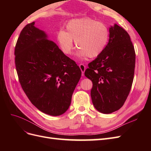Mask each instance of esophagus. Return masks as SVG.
Returning <instances> with one entry per match:
<instances>
[{
	"mask_svg": "<svg viewBox=\"0 0 151 151\" xmlns=\"http://www.w3.org/2000/svg\"><path fill=\"white\" fill-rule=\"evenodd\" d=\"M79 67L82 71V76H84V72L86 70V66L84 64H80Z\"/></svg>",
	"mask_w": 151,
	"mask_h": 151,
	"instance_id": "obj_1",
	"label": "esophagus"
}]
</instances>
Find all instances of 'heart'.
<instances>
[{
	"label": "heart",
	"instance_id": "1",
	"mask_svg": "<svg viewBox=\"0 0 151 151\" xmlns=\"http://www.w3.org/2000/svg\"><path fill=\"white\" fill-rule=\"evenodd\" d=\"M109 39L108 27L101 22L91 18L70 20L66 25V31L60 30L57 40L62 52L70 55L74 48V42L78 50L79 57L94 58L99 56L106 47Z\"/></svg>",
	"mask_w": 151,
	"mask_h": 151
}]
</instances>
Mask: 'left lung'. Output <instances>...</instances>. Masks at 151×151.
<instances>
[{
	"label": "left lung",
	"instance_id": "8db88e82",
	"mask_svg": "<svg viewBox=\"0 0 151 151\" xmlns=\"http://www.w3.org/2000/svg\"><path fill=\"white\" fill-rule=\"evenodd\" d=\"M103 52L88 64L84 75L93 82L91 96L95 108L104 114L119 109L129 94L134 80L135 53L130 37L122 27L109 29Z\"/></svg>",
	"mask_w": 151,
	"mask_h": 151
}]
</instances>
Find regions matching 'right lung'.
I'll use <instances>...</instances> for the list:
<instances>
[{"mask_svg": "<svg viewBox=\"0 0 151 151\" xmlns=\"http://www.w3.org/2000/svg\"><path fill=\"white\" fill-rule=\"evenodd\" d=\"M14 55L19 83L31 103L49 115L64 113L81 77L76 63L36 28L35 22L21 31Z\"/></svg>", "mask_w": 151, "mask_h": 151, "instance_id": "right-lung-1", "label": "right lung"}]
</instances>
